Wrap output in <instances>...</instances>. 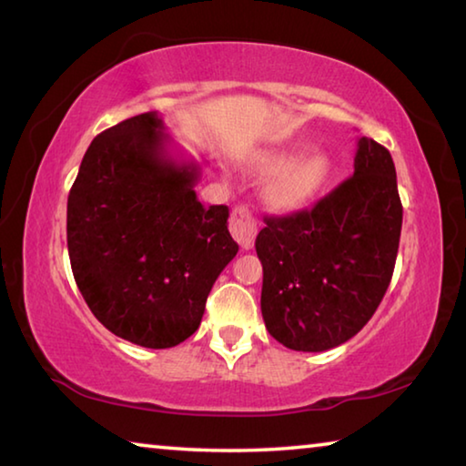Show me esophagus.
Wrapping results in <instances>:
<instances>
[{"label":"esophagus","mask_w":466,"mask_h":466,"mask_svg":"<svg viewBox=\"0 0 466 466\" xmlns=\"http://www.w3.org/2000/svg\"><path fill=\"white\" fill-rule=\"evenodd\" d=\"M230 232L234 240L240 244L244 250L252 248L257 236V219L247 208H234L230 216Z\"/></svg>","instance_id":"obj_1"}]
</instances>
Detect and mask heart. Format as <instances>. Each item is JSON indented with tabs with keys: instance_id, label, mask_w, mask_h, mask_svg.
I'll return each mask as SVG.
<instances>
[{
	"instance_id": "obj_1",
	"label": "heart",
	"mask_w": 466,
	"mask_h": 466,
	"mask_svg": "<svg viewBox=\"0 0 466 466\" xmlns=\"http://www.w3.org/2000/svg\"><path fill=\"white\" fill-rule=\"evenodd\" d=\"M302 147L304 144H289L252 156L257 170H274L265 178L263 197L275 209H294L310 201L330 175V160L322 149H309L291 161Z\"/></svg>"
}]
</instances>
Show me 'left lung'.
I'll return each instance as SVG.
<instances>
[{"instance_id": "1", "label": "left lung", "mask_w": 466, "mask_h": 466, "mask_svg": "<svg viewBox=\"0 0 466 466\" xmlns=\"http://www.w3.org/2000/svg\"><path fill=\"white\" fill-rule=\"evenodd\" d=\"M265 224L255 248L269 335L294 351L350 341L382 302L397 261L403 205L389 149L360 137L353 177L312 209Z\"/></svg>"}]
</instances>
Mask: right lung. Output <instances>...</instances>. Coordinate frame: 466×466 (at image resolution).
<instances>
[{"label": "right lung", "instance_id": "obj_1", "mask_svg": "<svg viewBox=\"0 0 466 466\" xmlns=\"http://www.w3.org/2000/svg\"><path fill=\"white\" fill-rule=\"evenodd\" d=\"M199 177L157 113L102 131L86 149L67 197L69 261L94 317L125 341L167 350L191 337L238 252L230 209L197 199Z\"/></svg>", "mask_w": 466, "mask_h": 466}]
</instances>
